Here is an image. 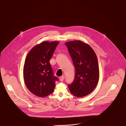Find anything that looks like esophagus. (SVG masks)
<instances>
[{
    "mask_svg": "<svg viewBox=\"0 0 126 126\" xmlns=\"http://www.w3.org/2000/svg\"><path fill=\"white\" fill-rule=\"evenodd\" d=\"M64 79H65V77L64 76H61L59 77V80L61 81H62Z\"/></svg>",
    "mask_w": 126,
    "mask_h": 126,
    "instance_id": "34e87169",
    "label": "esophagus"
}]
</instances>
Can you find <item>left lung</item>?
Wrapping results in <instances>:
<instances>
[{
    "label": "left lung",
    "mask_w": 126,
    "mask_h": 126,
    "mask_svg": "<svg viewBox=\"0 0 126 126\" xmlns=\"http://www.w3.org/2000/svg\"><path fill=\"white\" fill-rule=\"evenodd\" d=\"M75 68L73 82L68 85L75 96H85L96 86L99 79L98 59L95 53L86 43L80 40L65 43Z\"/></svg>",
    "instance_id": "8db88e82"
}]
</instances>
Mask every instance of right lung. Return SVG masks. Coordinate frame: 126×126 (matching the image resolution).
I'll return each instance as SVG.
<instances>
[{
  "mask_svg": "<svg viewBox=\"0 0 126 126\" xmlns=\"http://www.w3.org/2000/svg\"><path fill=\"white\" fill-rule=\"evenodd\" d=\"M58 41H44L29 51L25 60L23 78L25 83L33 94L44 97L53 93L58 79L53 75L49 63Z\"/></svg>",
  "mask_w": 126,
  "mask_h": 126,
  "instance_id": "1",
  "label": "right lung"
}]
</instances>
